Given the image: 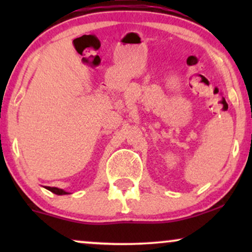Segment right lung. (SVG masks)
Wrapping results in <instances>:
<instances>
[{
	"instance_id": "right-lung-1",
	"label": "right lung",
	"mask_w": 252,
	"mask_h": 252,
	"mask_svg": "<svg viewBox=\"0 0 252 252\" xmlns=\"http://www.w3.org/2000/svg\"><path fill=\"white\" fill-rule=\"evenodd\" d=\"M45 187L48 190H51V192H53L54 194H59V195L67 194V192H65V190H63V189H57V187H47V186H45Z\"/></svg>"
}]
</instances>
